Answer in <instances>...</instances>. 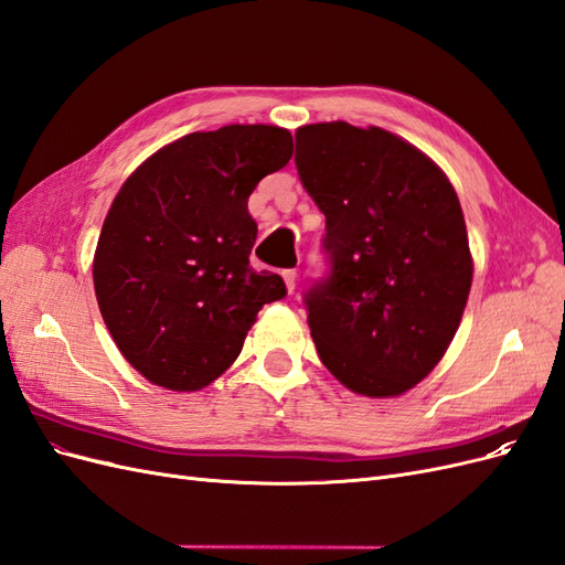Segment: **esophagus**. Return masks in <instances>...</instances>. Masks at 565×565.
<instances>
[{
  "instance_id": "obj_1",
  "label": "esophagus",
  "mask_w": 565,
  "mask_h": 565,
  "mask_svg": "<svg viewBox=\"0 0 565 565\" xmlns=\"http://www.w3.org/2000/svg\"><path fill=\"white\" fill-rule=\"evenodd\" d=\"M282 278H285V285H287L289 292H295V287H297V270H295V268L282 270Z\"/></svg>"
}]
</instances>
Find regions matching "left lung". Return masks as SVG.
Masks as SVG:
<instances>
[{"label": "left lung", "instance_id": "obj_1", "mask_svg": "<svg viewBox=\"0 0 565 565\" xmlns=\"http://www.w3.org/2000/svg\"><path fill=\"white\" fill-rule=\"evenodd\" d=\"M295 139L332 259L303 297L320 361L361 396H403L446 355L469 299L459 198L429 156L382 127L337 119Z\"/></svg>", "mask_w": 565, "mask_h": 565}]
</instances>
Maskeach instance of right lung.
<instances>
[{
	"instance_id": "add662e5",
	"label": "right lung",
	"mask_w": 565,
	"mask_h": 565,
	"mask_svg": "<svg viewBox=\"0 0 565 565\" xmlns=\"http://www.w3.org/2000/svg\"><path fill=\"white\" fill-rule=\"evenodd\" d=\"M292 158V134L226 125L167 143L115 195L94 254L100 316L127 363L169 391H200L241 355L287 287L254 270L247 200Z\"/></svg>"
}]
</instances>
